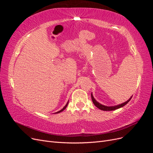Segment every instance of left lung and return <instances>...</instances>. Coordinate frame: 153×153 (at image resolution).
<instances>
[{"mask_svg":"<svg viewBox=\"0 0 153 153\" xmlns=\"http://www.w3.org/2000/svg\"><path fill=\"white\" fill-rule=\"evenodd\" d=\"M131 98H132V96H131L128 100H127L126 101H125V102H124L121 104L115 105V106H105V105H103L102 104L100 103L98 101H97L94 99L93 95H92V94L91 93V98H92V102H93L94 105L96 106L97 108H98L99 109H100L101 110H104V111H112V110H115L116 109L121 108V107H123V106H124V105H126L129 102V101H130Z\"/></svg>","mask_w":153,"mask_h":153,"instance_id":"8db88e82","label":"left lung"}]
</instances>
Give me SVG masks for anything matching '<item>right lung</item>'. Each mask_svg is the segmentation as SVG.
<instances>
[{
	"instance_id": "obj_1",
	"label": "right lung",
	"mask_w": 153,
	"mask_h": 153,
	"mask_svg": "<svg viewBox=\"0 0 153 153\" xmlns=\"http://www.w3.org/2000/svg\"><path fill=\"white\" fill-rule=\"evenodd\" d=\"M68 103H69V101H68L67 102V103H66V105L64 106L63 107V108H62L61 110H59V111H58V112H55V114H59V113H60V112H62V111L64 110H65L66 108V107H67V106H68Z\"/></svg>"
}]
</instances>
